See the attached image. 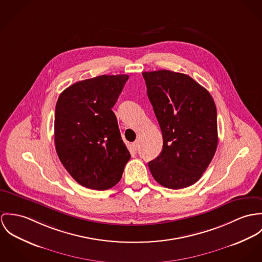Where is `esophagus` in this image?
<instances>
[{"label": "esophagus", "mask_w": 262, "mask_h": 262, "mask_svg": "<svg viewBox=\"0 0 262 262\" xmlns=\"http://www.w3.org/2000/svg\"><path fill=\"white\" fill-rule=\"evenodd\" d=\"M138 147H139V143H138V142H135V143L132 144V148H133L134 150H137Z\"/></svg>", "instance_id": "1"}]
</instances>
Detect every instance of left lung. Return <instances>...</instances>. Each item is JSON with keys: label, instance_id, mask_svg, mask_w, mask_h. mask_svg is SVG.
<instances>
[{"label": "left lung", "instance_id": "obj_1", "mask_svg": "<svg viewBox=\"0 0 262 262\" xmlns=\"http://www.w3.org/2000/svg\"><path fill=\"white\" fill-rule=\"evenodd\" d=\"M143 76L164 140L161 154L148 163L149 171L166 188L189 187L202 177L217 148L213 97L183 73L158 70Z\"/></svg>", "mask_w": 262, "mask_h": 262}]
</instances>
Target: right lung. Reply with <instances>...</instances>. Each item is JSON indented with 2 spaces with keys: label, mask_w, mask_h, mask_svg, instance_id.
I'll use <instances>...</instances> for the list:
<instances>
[{
  "label": "right lung",
  "mask_w": 262,
  "mask_h": 262,
  "mask_svg": "<svg viewBox=\"0 0 262 262\" xmlns=\"http://www.w3.org/2000/svg\"><path fill=\"white\" fill-rule=\"evenodd\" d=\"M128 75H101L78 81L60 95L54 141L64 168L81 186L107 190L116 186L130 154L112 111Z\"/></svg>",
  "instance_id": "add662e5"
}]
</instances>
